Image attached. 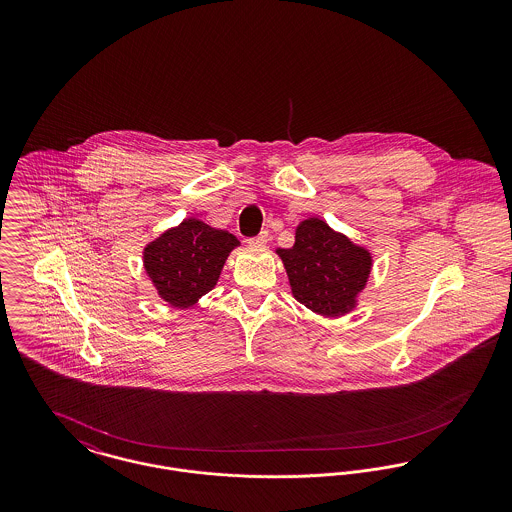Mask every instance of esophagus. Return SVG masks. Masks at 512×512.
<instances>
[{
    "label": "esophagus",
    "instance_id": "34e87169",
    "mask_svg": "<svg viewBox=\"0 0 512 512\" xmlns=\"http://www.w3.org/2000/svg\"><path fill=\"white\" fill-rule=\"evenodd\" d=\"M268 238H270V236H268V232H261V234H259V236H255V238H251V240H249V244H251V245H267Z\"/></svg>",
    "mask_w": 512,
    "mask_h": 512
}]
</instances>
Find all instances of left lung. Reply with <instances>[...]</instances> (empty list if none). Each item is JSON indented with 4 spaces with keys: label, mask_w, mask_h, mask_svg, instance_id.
I'll list each match as a JSON object with an SVG mask.
<instances>
[{
    "label": "left lung",
    "mask_w": 512,
    "mask_h": 512,
    "mask_svg": "<svg viewBox=\"0 0 512 512\" xmlns=\"http://www.w3.org/2000/svg\"><path fill=\"white\" fill-rule=\"evenodd\" d=\"M293 297L322 317H343L357 307L372 270V255L318 217L301 220L295 244L276 249Z\"/></svg>",
    "instance_id": "left-lung-1"
}]
</instances>
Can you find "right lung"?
Returning <instances> with one entry per match:
<instances>
[{"label":"right lung","mask_w":512,"mask_h":512,"mask_svg":"<svg viewBox=\"0 0 512 512\" xmlns=\"http://www.w3.org/2000/svg\"><path fill=\"white\" fill-rule=\"evenodd\" d=\"M238 245L228 230L190 217L144 247V268L163 301L188 309L217 286L220 270Z\"/></svg>","instance_id":"add662e5"}]
</instances>
